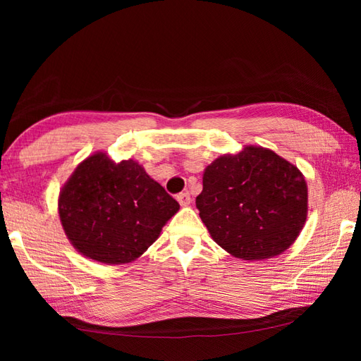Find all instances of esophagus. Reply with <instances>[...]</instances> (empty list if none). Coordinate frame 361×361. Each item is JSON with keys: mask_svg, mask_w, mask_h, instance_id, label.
I'll return each mask as SVG.
<instances>
[{"mask_svg": "<svg viewBox=\"0 0 361 361\" xmlns=\"http://www.w3.org/2000/svg\"><path fill=\"white\" fill-rule=\"evenodd\" d=\"M176 200H178V203L181 206H188L190 203V195H189V192H181L176 195Z\"/></svg>", "mask_w": 361, "mask_h": 361, "instance_id": "esophagus-1", "label": "esophagus"}]
</instances>
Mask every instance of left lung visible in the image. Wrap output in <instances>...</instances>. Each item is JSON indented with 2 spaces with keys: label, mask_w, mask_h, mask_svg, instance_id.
Returning <instances> with one entry per match:
<instances>
[{
  "label": "left lung",
  "mask_w": 361,
  "mask_h": 361,
  "mask_svg": "<svg viewBox=\"0 0 361 361\" xmlns=\"http://www.w3.org/2000/svg\"><path fill=\"white\" fill-rule=\"evenodd\" d=\"M197 208L212 239L233 256L281 255L307 217V185L298 167L262 147L217 158L203 173Z\"/></svg>",
  "instance_id": "left-lung-1"
}]
</instances>
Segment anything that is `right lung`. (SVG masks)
Here are the masks:
<instances>
[{
	"mask_svg": "<svg viewBox=\"0 0 361 361\" xmlns=\"http://www.w3.org/2000/svg\"><path fill=\"white\" fill-rule=\"evenodd\" d=\"M178 209L136 161L116 163L105 153L80 163L59 198L68 239L83 256L113 265L140 257Z\"/></svg>",
	"mask_w": 361,
	"mask_h": 361,
	"instance_id": "add662e5",
	"label": "right lung"
}]
</instances>
